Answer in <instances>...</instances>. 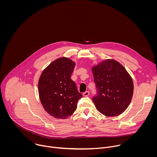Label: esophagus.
Instances as JSON below:
<instances>
[{"label": "esophagus", "mask_w": 157, "mask_h": 157, "mask_svg": "<svg viewBox=\"0 0 157 157\" xmlns=\"http://www.w3.org/2000/svg\"><path fill=\"white\" fill-rule=\"evenodd\" d=\"M89 91H86V92H84L83 94H82V95L84 96H89Z\"/></svg>", "instance_id": "34e87169"}]
</instances>
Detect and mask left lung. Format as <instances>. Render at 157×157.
<instances>
[{
  "instance_id": "left-lung-1",
  "label": "left lung",
  "mask_w": 157,
  "mask_h": 157,
  "mask_svg": "<svg viewBox=\"0 0 157 157\" xmlns=\"http://www.w3.org/2000/svg\"><path fill=\"white\" fill-rule=\"evenodd\" d=\"M98 95L93 101L97 110L108 117H116L128 107L133 96L131 76L118 61L107 59L92 69Z\"/></svg>"
}]
</instances>
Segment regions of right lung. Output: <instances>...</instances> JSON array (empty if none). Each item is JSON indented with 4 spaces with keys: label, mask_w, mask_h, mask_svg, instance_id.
Wrapping results in <instances>:
<instances>
[{
    "label": "right lung",
    "mask_w": 157,
    "mask_h": 157,
    "mask_svg": "<svg viewBox=\"0 0 157 157\" xmlns=\"http://www.w3.org/2000/svg\"><path fill=\"white\" fill-rule=\"evenodd\" d=\"M76 63L62 57L51 63L41 73L38 80L40 102L52 117L65 119L71 116L82 95L70 78Z\"/></svg>",
    "instance_id": "obj_1"
}]
</instances>
